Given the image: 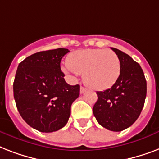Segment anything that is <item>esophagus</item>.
<instances>
[{
  "label": "esophagus",
  "mask_w": 159,
  "mask_h": 159,
  "mask_svg": "<svg viewBox=\"0 0 159 159\" xmlns=\"http://www.w3.org/2000/svg\"><path fill=\"white\" fill-rule=\"evenodd\" d=\"M86 88H85V87H81V88H80V93H81V94H82V93H84L85 92H86Z\"/></svg>",
  "instance_id": "1"
}]
</instances>
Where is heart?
<instances>
[{"mask_svg":"<svg viewBox=\"0 0 159 159\" xmlns=\"http://www.w3.org/2000/svg\"><path fill=\"white\" fill-rule=\"evenodd\" d=\"M62 71L69 75L83 74L85 83L92 89L111 87L120 74V61L114 51L102 48L81 49L68 55Z\"/></svg>","mask_w":159,"mask_h":159,"instance_id":"b5f03b06","label":"heart"}]
</instances>
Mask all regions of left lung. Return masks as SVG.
<instances>
[{
	"mask_svg": "<svg viewBox=\"0 0 159 159\" xmlns=\"http://www.w3.org/2000/svg\"><path fill=\"white\" fill-rule=\"evenodd\" d=\"M111 49L120 58V74L111 88L97 92L98 99L92 111L101 125L119 132L139 118L145 102L147 82L138 62L117 48Z\"/></svg>",
	"mask_w": 159,
	"mask_h": 159,
	"instance_id": "8db88e82",
	"label": "left lung"
}]
</instances>
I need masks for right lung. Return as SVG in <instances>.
I'll list each match as a JSON object with an SVG mask.
<instances>
[{"label": "right lung", "mask_w": 159, "mask_h": 159, "mask_svg": "<svg viewBox=\"0 0 159 159\" xmlns=\"http://www.w3.org/2000/svg\"><path fill=\"white\" fill-rule=\"evenodd\" d=\"M67 48L42 51L19 64L13 84L16 107L23 120L43 133L66 125L72 102L79 97L80 86L65 82L60 67Z\"/></svg>", "instance_id": "1"}]
</instances>
